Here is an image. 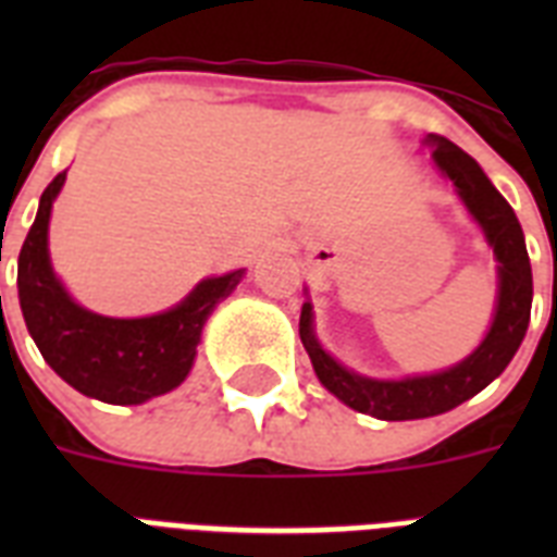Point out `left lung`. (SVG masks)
<instances>
[{"mask_svg": "<svg viewBox=\"0 0 557 557\" xmlns=\"http://www.w3.org/2000/svg\"><path fill=\"white\" fill-rule=\"evenodd\" d=\"M422 144L431 150L433 164L440 168L442 176L450 178L468 216L480 225L497 260V300H494L492 326L480 341V347L448 370L405 375V379H372L364 372L349 370L323 349L314 335V312L309 297L300 309V341L312 358L318 381L347 407L384 422L448 413L488 387L509 367L527 338L529 312H532V265H529L523 227L511 205L488 182L483 168L468 152L459 150L457 144L442 135H424Z\"/></svg>", "mask_w": 557, "mask_h": 557, "instance_id": "8db88e82", "label": "left lung"}]
</instances>
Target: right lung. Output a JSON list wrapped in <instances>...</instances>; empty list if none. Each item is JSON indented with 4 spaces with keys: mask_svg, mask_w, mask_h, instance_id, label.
Listing matches in <instances>:
<instances>
[{
    "mask_svg": "<svg viewBox=\"0 0 557 557\" xmlns=\"http://www.w3.org/2000/svg\"><path fill=\"white\" fill-rule=\"evenodd\" d=\"M65 173L39 196L16 265L20 309L46 364L77 393L107 405H144L176 389L190 375L201 330L219 300H225L245 269L205 277L190 295L147 318H107L81 306L57 277L48 253L51 208Z\"/></svg>",
    "mask_w": 557,
    "mask_h": 557,
    "instance_id": "right-lung-1",
    "label": "right lung"
}]
</instances>
